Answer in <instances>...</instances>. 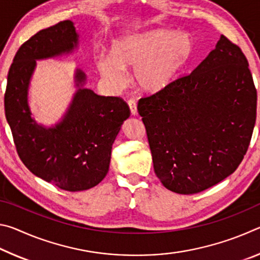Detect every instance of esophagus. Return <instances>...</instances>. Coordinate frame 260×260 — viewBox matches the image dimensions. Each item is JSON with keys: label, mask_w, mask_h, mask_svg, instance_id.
Instances as JSON below:
<instances>
[{"label": "esophagus", "mask_w": 260, "mask_h": 260, "mask_svg": "<svg viewBox=\"0 0 260 260\" xmlns=\"http://www.w3.org/2000/svg\"><path fill=\"white\" fill-rule=\"evenodd\" d=\"M127 103H128V107L131 109V113L133 114V116H135V114L138 113V107H136V102L134 100H129Z\"/></svg>", "instance_id": "1"}]
</instances>
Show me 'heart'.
Here are the masks:
<instances>
[{
  "label": "heart",
  "mask_w": 260,
  "mask_h": 260,
  "mask_svg": "<svg viewBox=\"0 0 260 260\" xmlns=\"http://www.w3.org/2000/svg\"><path fill=\"white\" fill-rule=\"evenodd\" d=\"M192 52L186 33L165 29L126 37L112 47V58L99 61V71L113 87L124 86V70L134 69L133 78L140 89L155 93L172 83Z\"/></svg>",
  "instance_id": "1"
}]
</instances>
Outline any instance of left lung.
Returning a JSON list of instances; mask_svg holds the SVG:
<instances>
[{
  "label": "left lung",
  "instance_id": "8db88e82",
  "mask_svg": "<svg viewBox=\"0 0 260 260\" xmlns=\"http://www.w3.org/2000/svg\"><path fill=\"white\" fill-rule=\"evenodd\" d=\"M138 111L164 187L203 191L235 172L248 150L257 112L248 59L221 35L190 74L140 99Z\"/></svg>",
  "mask_w": 260,
  "mask_h": 260
}]
</instances>
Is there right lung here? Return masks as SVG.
<instances>
[{"label":"right lung","mask_w":260,"mask_h":260,"mask_svg":"<svg viewBox=\"0 0 260 260\" xmlns=\"http://www.w3.org/2000/svg\"><path fill=\"white\" fill-rule=\"evenodd\" d=\"M78 38L71 20L34 34L17 51L4 94L6 118L21 161L34 175L68 191L87 190L105 178L112 144L131 114L122 99L83 88L86 74L77 70L78 90L63 119L45 127L30 116L28 86L37 60L69 54Z\"/></svg>","instance_id":"1"}]
</instances>
